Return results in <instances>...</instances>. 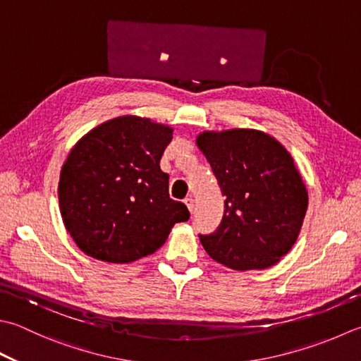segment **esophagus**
Instances as JSON below:
<instances>
[{"label": "esophagus", "mask_w": 361, "mask_h": 361, "mask_svg": "<svg viewBox=\"0 0 361 361\" xmlns=\"http://www.w3.org/2000/svg\"><path fill=\"white\" fill-rule=\"evenodd\" d=\"M185 204H186L190 213H192V209H194V199H192V197H186Z\"/></svg>", "instance_id": "1"}]
</instances>
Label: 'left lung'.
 Instances as JSON below:
<instances>
[{
  "mask_svg": "<svg viewBox=\"0 0 361 361\" xmlns=\"http://www.w3.org/2000/svg\"><path fill=\"white\" fill-rule=\"evenodd\" d=\"M225 199L219 228L200 243L235 271L267 269L291 250L308 208L305 183L286 148L271 134L233 128L195 139Z\"/></svg>",
  "mask_w": 361,
  "mask_h": 361,
  "instance_id": "obj_1",
  "label": "left lung"
}]
</instances>
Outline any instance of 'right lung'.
<instances>
[{"instance_id":"add662e5","label":"right lung","mask_w":361,"mask_h":361,"mask_svg":"<svg viewBox=\"0 0 361 361\" xmlns=\"http://www.w3.org/2000/svg\"><path fill=\"white\" fill-rule=\"evenodd\" d=\"M173 128L137 116H120L78 140L63 162L58 197L63 225L86 255L133 263L166 243L185 203L169 197L159 161Z\"/></svg>"}]
</instances>
